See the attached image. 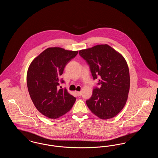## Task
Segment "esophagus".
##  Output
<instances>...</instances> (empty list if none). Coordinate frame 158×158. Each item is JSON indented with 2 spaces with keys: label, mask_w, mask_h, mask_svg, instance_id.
<instances>
[{
  "label": "esophagus",
  "mask_w": 158,
  "mask_h": 158,
  "mask_svg": "<svg viewBox=\"0 0 158 158\" xmlns=\"http://www.w3.org/2000/svg\"><path fill=\"white\" fill-rule=\"evenodd\" d=\"M76 94L78 97H80L82 95V92L81 91H76Z\"/></svg>",
  "instance_id": "1"
}]
</instances>
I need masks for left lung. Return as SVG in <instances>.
I'll use <instances>...</instances> for the list:
<instances>
[{
    "instance_id": "1",
    "label": "left lung",
    "mask_w": 158,
    "mask_h": 158,
    "mask_svg": "<svg viewBox=\"0 0 158 158\" xmlns=\"http://www.w3.org/2000/svg\"><path fill=\"white\" fill-rule=\"evenodd\" d=\"M89 65L93 79L99 78L92 97L86 101L90 111L101 119H109L120 112L126 103L130 74L124 58L107 44L79 51Z\"/></svg>"
}]
</instances>
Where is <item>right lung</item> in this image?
Instances as JSON below:
<instances>
[{
    "instance_id": "right-lung-1",
    "label": "right lung",
    "mask_w": 158,
    "mask_h": 158,
    "mask_svg": "<svg viewBox=\"0 0 158 158\" xmlns=\"http://www.w3.org/2000/svg\"><path fill=\"white\" fill-rule=\"evenodd\" d=\"M77 53L59 47L48 48L28 68L27 82L31 98L38 111L49 118H59L75 102V97L59 86L64 82L60 79L64 68Z\"/></svg>"
}]
</instances>
